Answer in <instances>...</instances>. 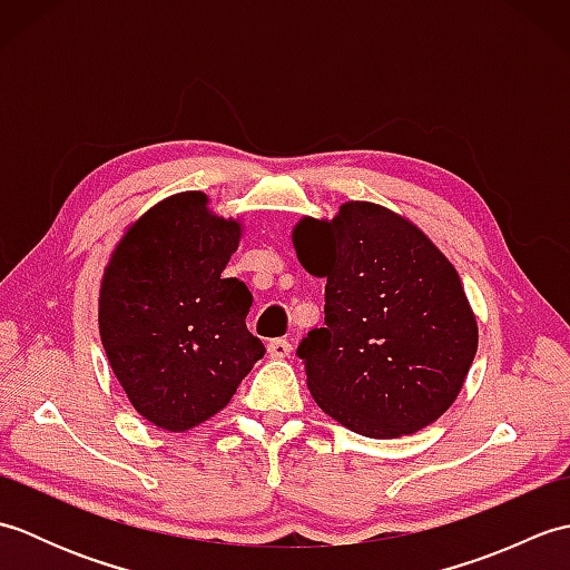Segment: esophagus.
<instances>
[{
  "label": "esophagus",
  "mask_w": 570,
  "mask_h": 570,
  "mask_svg": "<svg viewBox=\"0 0 570 570\" xmlns=\"http://www.w3.org/2000/svg\"><path fill=\"white\" fill-rule=\"evenodd\" d=\"M266 350H269L272 357H288L292 355V343L284 341V337H276V341H269V345H266Z\"/></svg>",
  "instance_id": "1"
}]
</instances>
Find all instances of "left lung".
<instances>
[{
    "label": "left lung",
    "mask_w": 570,
    "mask_h": 570,
    "mask_svg": "<svg viewBox=\"0 0 570 570\" xmlns=\"http://www.w3.org/2000/svg\"><path fill=\"white\" fill-rule=\"evenodd\" d=\"M301 264L325 278V328L298 343L325 414L367 439L429 426L453 404L478 353L460 276L404 217L345 203L294 229Z\"/></svg>",
    "instance_id": "obj_1"
}]
</instances>
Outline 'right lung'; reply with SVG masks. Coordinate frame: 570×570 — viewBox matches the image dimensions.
<instances>
[{"mask_svg":"<svg viewBox=\"0 0 570 570\" xmlns=\"http://www.w3.org/2000/svg\"><path fill=\"white\" fill-rule=\"evenodd\" d=\"M203 193L156 205L119 242L100 288L107 360L139 414L186 431L227 406L264 343L247 331L252 294L223 278L239 242Z\"/></svg>","mask_w":570,"mask_h":570,"instance_id":"1","label":"right lung"}]
</instances>
